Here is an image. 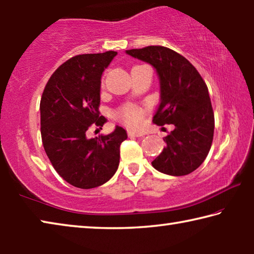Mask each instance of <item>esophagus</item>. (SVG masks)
<instances>
[{
  "mask_svg": "<svg viewBox=\"0 0 254 254\" xmlns=\"http://www.w3.org/2000/svg\"><path fill=\"white\" fill-rule=\"evenodd\" d=\"M128 136H142L143 133L140 131H127Z\"/></svg>",
  "mask_w": 254,
  "mask_h": 254,
  "instance_id": "esophagus-1",
  "label": "esophagus"
}]
</instances>
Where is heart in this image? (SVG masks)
Returning a JSON list of instances; mask_svg holds the SVG:
<instances>
[{
    "label": "heart",
    "mask_w": 254,
    "mask_h": 254,
    "mask_svg": "<svg viewBox=\"0 0 254 254\" xmlns=\"http://www.w3.org/2000/svg\"><path fill=\"white\" fill-rule=\"evenodd\" d=\"M144 115V111L139 106L128 104L117 112V118L128 127H137Z\"/></svg>",
    "instance_id": "obj_1"
}]
</instances>
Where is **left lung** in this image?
<instances>
[{"label": "left lung", "mask_w": 254, "mask_h": 254, "mask_svg": "<svg viewBox=\"0 0 254 254\" xmlns=\"http://www.w3.org/2000/svg\"><path fill=\"white\" fill-rule=\"evenodd\" d=\"M126 53L150 64L158 74L160 104L153 123L175 126L163 137L167 147L151 162L153 168L170 176L192 173L207 157L214 135V112L204 79L184 56L167 47Z\"/></svg>", "instance_id": "obj_1"}]
</instances>
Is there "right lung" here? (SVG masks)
Returning <instances> with one entry per match:
<instances>
[{"label": "right lung", "instance_id": "right-lung-1", "mask_svg": "<svg viewBox=\"0 0 254 254\" xmlns=\"http://www.w3.org/2000/svg\"><path fill=\"white\" fill-rule=\"evenodd\" d=\"M117 51L75 56L57 68L40 101L41 139L51 165L72 186L89 189L113 177L120 163V145L127 131L117 126L107 135L88 139L92 126L103 127L101 78Z\"/></svg>", "mask_w": 254, "mask_h": 254}]
</instances>
